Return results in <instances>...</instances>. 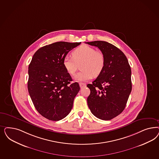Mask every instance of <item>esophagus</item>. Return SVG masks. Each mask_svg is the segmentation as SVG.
<instances>
[{"mask_svg": "<svg viewBox=\"0 0 159 159\" xmlns=\"http://www.w3.org/2000/svg\"><path fill=\"white\" fill-rule=\"evenodd\" d=\"M79 84H80V87L81 88H82L85 87H86V84H84V83L80 82Z\"/></svg>", "mask_w": 159, "mask_h": 159, "instance_id": "obj_1", "label": "esophagus"}]
</instances>
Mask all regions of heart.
I'll use <instances>...</instances> for the list:
<instances>
[{
	"instance_id": "heart-1",
	"label": "heart",
	"mask_w": 159,
	"mask_h": 159,
	"mask_svg": "<svg viewBox=\"0 0 159 159\" xmlns=\"http://www.w3.org/2000/svg\"><path fill=\"white\" fill-rule=\"evenodd\" d=\"M72 57L66 56L62 60V65L68 74L74 76L78 64H81V70L75 77L77 81L84 82L92 79L93 75L97 77L101 74L105 65V58L101 51L93 47L83 44L74 50Z\"/></svg>"
}]
</instances>
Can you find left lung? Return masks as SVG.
I'll return each mask as SVG.
<instances>
[{
    "mask_svg": "<svg viewBox=\"0 0 159 159\" xmlns=\"http://www.w3.org/2000/svg\"><path fill=\"white\" fill-rule=\"evenodd\" d=\"M97 47L105 58L102 72L92 84H88L90 95L88 107L97 118L111 120L123 112L132 91L131 68L126 56L107 41L86 43Z\"/></svg>",
    "mask_w": 159,
    "mask_h": 159,
    "instance_id": "obj_1",
    "label": "left lung"
}]
</instances>
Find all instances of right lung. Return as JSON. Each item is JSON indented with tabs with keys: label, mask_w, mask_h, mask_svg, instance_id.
<instances>
[{
	"label": "right lung",
	"mask_w": 159,
	"mask_h": 159,
	"mask_svg": "<svg viewBox=\"0 0 159 159\" xmlns=\"http://www.w3.org/2000/svg\"><path fill=\"white\" fill-rule=\"evenodd\" d=\"M80 43L59 41L42 47L33 55L29 66L27 88L34 106L41 115L58 121L71 111L80 87L62 65L68 52Z\"/></svg>",
	"instance_id": "add662e5"
}]
</instances>
